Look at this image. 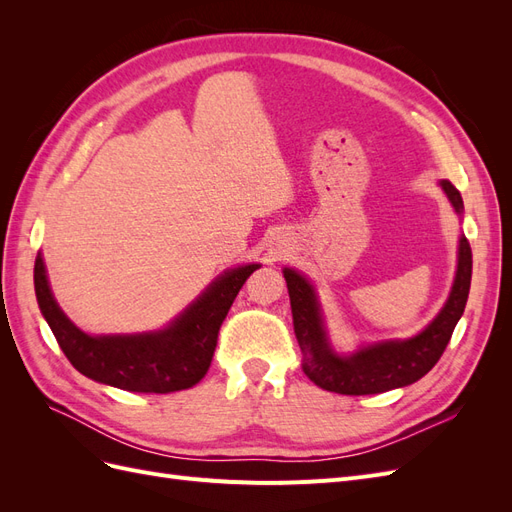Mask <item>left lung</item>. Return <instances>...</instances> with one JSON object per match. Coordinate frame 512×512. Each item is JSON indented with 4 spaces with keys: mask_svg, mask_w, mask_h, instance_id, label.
Returning <instances> with one entry per match:
<instances>
[{
    "mask_svg": "<svg viewBox=\"0 0 512 512\" xmlns=\"http://www.w3.org/2000/svg\"><path fill=\"white\" fill-rule=\"evenodd\" d=\"M446 192L457 213L463 211V200L455 185L444 179ZM290 294L294 335L303 352L305 376L324 391L339 395H376L421 380L440 361L457 322L466 309L472 282V250L466 237L459 241V265L455 284L442 312L429 327L406 342H386L363 348L352 356H339L331 350L320 316L314 288L303 275L284 269Z\"/></svg>",
    "mask_w": 512,
    "mask_h": 512,
    "instance_id": "8db88e82",
    "label": "left lung"
}]
</instances>
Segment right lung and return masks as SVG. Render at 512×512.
Here are the masks:
<instances>
[{"label": "right lung", "instance_id": "1", "mask_svg": "<svg viewBox=\"0 0 512 512\" xmlns=\"http://www.w3.org/2000/svg\"><path fill=\"white\" fill-rule=\"evenodd\" d=\"M260 265L232 269L160 333L91 337L76 329L55 303L42 256H36L34 286L40 312L59 348L83 376L132 393H173L205 378L228 309Z\"/></svg>", "mask_w": 512, "mask_h": 512}]
</instances>
